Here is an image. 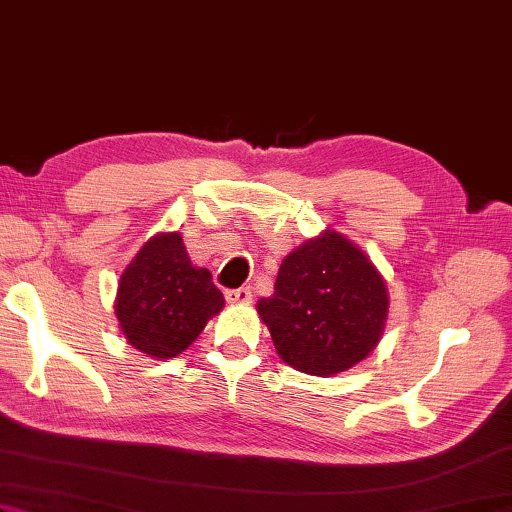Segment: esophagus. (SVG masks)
Here are the masks:
<instances>
[{"instance_id":"1","label":"esophagus","mask_w":512,"mask_h":512,"mask_svg":"<svg viewBox=\"0 0 512 512\" xmlns=\"http://www.w3.org/2000/svg\"><path fill=\"white\" fill-rule=\"evenodd\" d=\"M224 297H226L228 303H250V299H253V290H250L248 286L246 288L226 290Z\"/></svg>"}]
</instances>
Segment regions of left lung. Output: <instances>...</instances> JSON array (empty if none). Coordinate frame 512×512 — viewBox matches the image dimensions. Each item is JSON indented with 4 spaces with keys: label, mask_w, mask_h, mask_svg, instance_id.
Instances as JSON below:
<instances>
[{
    "label": "left lung",
    "mask_w": 512,
    "mask_h": 512,
    "mask_svg": "<svg viewBox=\"0 0 512 512\" xmlns=\"http://www.w3.org/2000/svg\"><path fill=\"white\" fill-rule=\"evenodd\" d=\"M387 308L383 277L336 231L292 250L281 262L275 295L257 303L277 354L312 376L363 361L380 341Z\"/></svg>",
    "instance_id": "8db88e82"
}]
</instances>
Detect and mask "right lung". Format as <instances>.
Wrapping results in <instances>:
<instances>
[{"mask_svg":"<svg viewBox=\"0 0 512 512\" xmlns=\"http://www.w3.org/2000/svg\"><path fill=\"white\" fill-rule=\"evenodd\" d=\"M224 306L206 268H195L180 233H162L138 250L118 281L116 317L125 339L154 358H173L198 339Z\"/></svg>","mask_w":512,"mask_h":512,"instance_id":"obj_1","label":"right lung"}]
</instances>
